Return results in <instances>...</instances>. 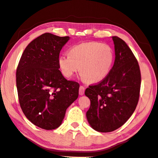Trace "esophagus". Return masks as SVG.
<instances>
[{"label":"esophagus","instance_id":"1","mask_svg":"<svg viewBox=\"0 0 158 158\" xmlns=\"http://www.w3.org/2000/svg\"><path fill=\"white\" fill-rule=\"evenodd\" d=\"M84 91H85V88L83 86V85H81L79 87V93L80 95H83L84 94Z\"/></svg>","mask_w":158,"mask_h":158}]
</instances>
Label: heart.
Instances as JSON below:
<instances>
[{"mask_svg":"<svg viewBox=\"0 0 158 158\" xmlns=\"http://www.w3.org/2000/svg\"><path fill=\"white\" fill-rule=\"evenodd\" d=\"M69 53L58 57V65L63 76L70 78L79 69L81 78L91 84L102 81L109 75L114 60L112 48L98 42L74 45Z\"/></svg>","mask_w":158,"mask_h":158,"instance_id":"heart-1","label":"heart"}]
</instances>
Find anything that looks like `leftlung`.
Here are the masks:
<instances>
[{
  "label": "left lung",
  "instance_id": "1",
  "mask_svg": "<svg viewBox=\"0 0 158 158\" xmlns=\"http://www.w3.org/2000/svg\"><path fill=\"white\" fill-rule=\"evenodd\" d=\"M112 40L116 56L111 72L85 90L90 100L87 120L93 129L100 132L121 127L134 113L139 98L141 73L137 60L122 39L113 36Z\"/></svg>",
  "mask_w": 158,
  "mask_h": 158
}]
</instances>
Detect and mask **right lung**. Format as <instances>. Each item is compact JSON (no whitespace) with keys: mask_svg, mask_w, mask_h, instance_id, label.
<instances>
[{"mask_svg":"<svg viewBox=\"0 0 158 158\" xmlns=\"http://www.w3.org/2000/svg\"><path fill=\"white\" fill-rule=\"evenodd\" d=\"M69 37L46 33L29 43L16 73L18 98L26 117L36 126L54 130L79 95V84L59 70L58 57Z\"/></svg>","mask_w":158,"mask_h":158,"instance_id":"add662e5","label":"right lung"}]
</instances>
